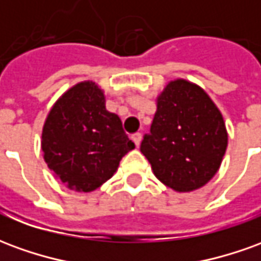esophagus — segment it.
<instances>
[{"label":"esophagus","mask_w":261,"mask_h":261,"mask_svg":"<svg viewBox=\"0 0 261 261\" xmlns=\"http://www.w3.org/2000/svg\"><path fill=\"white\" fill-rule=\"evenodd\" d=\"M131 140L134 141L137 147H140V144H141V140H142V134L141 133H136V134H133L131 136Z\"/></svg>","instance_id":"1"}]
</instances>
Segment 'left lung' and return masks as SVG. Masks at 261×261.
<instances>
[{
	"label": "left lung",
	"instance_id": "left-lung-1",
	"mask_svg": "<svg viewBox=\"0 0 261 261\" xmlns=\"http://www.w3.org/2000/svg\"><path fill=\"white\" fill-rule=\"evenodd\" d=\"M149 131L140 149L155 176L176 192H192L211 180L228 145L218 108L185 80L170 82L161 93Z\"/></svg>",
	"mask_w": 261,
	"mask_h": 261
}]
</instances>
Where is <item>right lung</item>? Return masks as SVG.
<instances>
[{"label":"right lung","instance_id":"obj_1","mask_svg":"<svg viewBox=\"0 0 261 261\" xmlns=\"http://www.w3.org/2000/svg\"><path fill=\"white\" fill-rule=\"evenodd\" d=\"M134 147L119 116L105 108L103 92L89 81L65 92L43 127L46 164L76 192H92L102 186Z\"/></svg>","mask_w":261,"mask_h":261}]
</instances>
